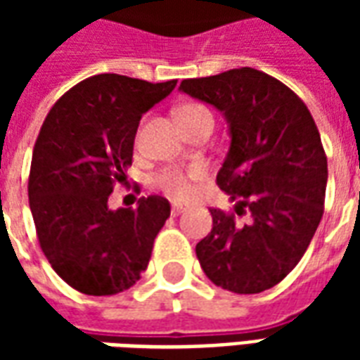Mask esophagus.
<instances>
[{
    "mask_svg": "<svg viewBox=\"0 0 360 360\" xmlns=\"http://www.w3.org/2000/svg\"><path fill=\"white\" fill-rule=\"evenodd\" d=\"M183 212H187V206H183L179 202H173L172 204V216H179Z\"/></svg>",
    "mask_w": 360,
    "mask_h": 360,
    "instance_id": "esophagus-1",
    "label": "esophagus"
}]
</instances>
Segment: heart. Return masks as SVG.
<instances>
[{
	"label": "heart",
	"instance_id": "heart-1",
	"mask_svg": "<svg viewBox=\"0 0 360 360\" xmlns=\"http://www.w3.org/2000/svg\"><path fill=\"white\" fill-rule=\"evenodd\" d=\"M198 113H210L204 105H198V103H188V105H181L179 110L175 111L177 119L191 117V115H198ZM200 177V173H181L175 172V169H165V172L158 173L156 175V187H160L162 191H165L169 196H175V198H188L193 195V188H195V181Z\"/></svg>",
	"mask_w": 360,
	"mask_h": 360
}]
</instances>
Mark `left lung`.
Listing matches in <instances>:
<instances>
[{"mask_svg": "<svg viewBox=\"0 0 360 360\" xmlns=\"http://www.w3.org/2000/svg\"><path fill=\"white\" fill-rule=\"evenodd\" d=\"M179 90L227 121L231 141L216 179L237 216L250 214L239 226L212 208L198 262L221 289L266 291L297 266L324 214L328 160L316 123L293 90L252 67L187 79Z\"/></svg>", "mask_w": 360, "mask_h": 360, "instance_id": "left-lung-1", "label": "left lung"}]
</instances>
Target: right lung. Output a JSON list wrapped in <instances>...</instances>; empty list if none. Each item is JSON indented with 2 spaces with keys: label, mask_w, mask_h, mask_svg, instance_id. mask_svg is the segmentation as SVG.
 Returning <instances> with one entry per match:
<instances>
[{
  "label": "right lung",
  "mask_w": 360,
  "mask_h": 360,
  "mask_svg": "<svg viewBox=\"0 0 360 360\" xmlns=\"http://www.w3.org/2000/svg\"><path fill=\"white\" fill-rule=\"evenodd\" d=\"M175 84L94 75L61 96L40 129L28 179L30 212L51 268L81 293H121L148 266L169 202L142 196L136 210H110L108 196L133 164L141 117Z\"/></svg>",
  "instance_id": "add662e5"
}]
</instances>
